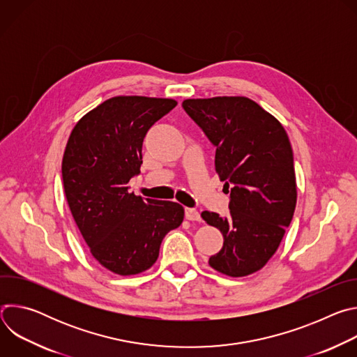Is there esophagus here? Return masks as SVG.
Wrapping results in <instances>:
<instances>
[{"label":"esophagus","instance_id":"34e87169","mask_svg":"<svg viewBox=\"0 0 357 357\" xmlns=\"http://www.w3.org/2000/svg\"><path fill=\"white\" fill-rule=\"evenodd\" d=\"M185 218L190 222H199L200 220V213L196 211V209H190V208H186L185 209Z\"/></svg>","mask_w":357,"mask_h":357}]
</instances>
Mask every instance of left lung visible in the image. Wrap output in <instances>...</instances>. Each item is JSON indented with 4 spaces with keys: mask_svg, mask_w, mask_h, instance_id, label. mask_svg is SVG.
<instances>
[{
    "mask_svg": "<svg viewBox=\"0 0 357 357\" xmlns=\"http://www.w3.org/2000/svg\"><path fill=\"white\" fill-rule=\"evenodd\" d=\"M185 112L216 146L215 168L230 193L229 215L202 212L223 234L209 266L229 277L261 270L274 256L296 206L292 148L282 124L244 96L186 98Z\"/></svg>",
    "mask_w": 357,
    "mask_h": 357,
    "instance_id": "obj_1",
    "label": "left lung"
}]
</instances>
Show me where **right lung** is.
<instances>
[{"instance_id": "add662e5", "label": "right lung", "mask_w": 357, "mask_h": 357, "mask_svg": "<svg viewBox=\"0 0 357 357\" xmlns=\"http://www.w3.org/2000/svg\"><path fill=\"white\" fill-rule=\"evenodd\" d=\"M178 101L116 96L86 113L73 127L62 160L72 216L96 261L117 275L154 266L165 234L181 226L176 202L142 199L130 179L142 164V141Z\"/></svg>"}]
</instances>
